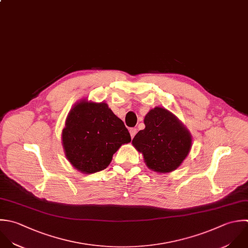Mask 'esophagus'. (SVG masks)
Wrapping results in <instances>:
<instances>
[{
    "instance_id": "1",
    "label": "esophagus",
    "mask_w": 248,
    "mask_h": 248,
    "mask_svg": "<svg viewBox=\"0 0 248 248\" xmlns=\"http://www.w3.org/2000/svg\"><path fill=\"white\" fill-rule=\"evenodd\" d=\"M129 133H130L131 138H133V137L135 136V134L137 133V129H136V128H130V129H129Z\"/></svg>"
}]
</instances>
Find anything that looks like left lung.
<instances>
[{
	"mask_svg": "<svg viewBox=\"0 0 248 248\" xmlns=\"http://www.w3.org/2000/svg\"><path fill=\"white\" fill-rule=\"evenodd\" d=\"M145 128L132 140L143 155L147 167L156 173L178 169L192 147V136L183 123L163 107L151 109L144 119Z\"/></svg>",
	"mask_w": 248,
	"mask_h": 248,
	"instance_id": "obj_1",
	"label": "left lung"
}]
</instances>
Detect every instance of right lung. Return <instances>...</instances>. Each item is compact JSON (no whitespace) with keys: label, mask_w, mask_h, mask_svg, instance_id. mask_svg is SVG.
Instances as JSON below:
<instances>
[{"label":"right lung","mask_w":248,"mask_h":248,"mask_svg":"<svg viewBox=\"0 0 248 248\" xmlns=\"http://www.w3.org/2000/svg\"><path fill=\"white\" fill-rule=\"evenodd\" d=\"M130 141L124 122L106 102L86 98L73 105L62 132L66 159L83 174H93L107 168L113 155Z\"/></svg>","instance_id":"1"}]
</instances>
